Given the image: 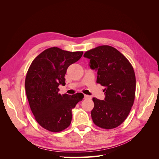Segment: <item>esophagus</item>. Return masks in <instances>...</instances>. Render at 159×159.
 Listing matches in <instances>:
<instances>
[{"instance_id": "obj_1", "label": "esophagus", "mask_w": 159, "mask_h": 159, "mask_svg": "<svg viewBox=\"0 0 159 159\" xmlns=\"http://www.w3.org/2000/svg\"><path fill=\"white\" fill-rule=\"evenodd\" d=\"M84 98L85 99H91V96H89L88 95H84Z\"/></svg>"}]
</instances>
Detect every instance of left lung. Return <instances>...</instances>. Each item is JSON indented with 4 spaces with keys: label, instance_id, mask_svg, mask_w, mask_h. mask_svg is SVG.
I'll list each match as a JSON object with an SVG mask.
<instances>
[{
    "label": "left lung",
    "instance_id": "left-lung-1",
    "mask_svg": "<svg viewBox=\"0 0 159 159\" xmlns=\"http://www.w3.org/2000/svg\"><path fill=\"white\" fill-rule=\"evenodd\" d=\"M90 68L98 71L97 83L105 86L104 100L93 98L91 115L96 125L111 129L120 125L133 105L135 75L131 64L121 52L110 46H101L86 52Z\"/></svg>",
    "mask_w": 159,
    "mask_h": 159
}]
</instances>
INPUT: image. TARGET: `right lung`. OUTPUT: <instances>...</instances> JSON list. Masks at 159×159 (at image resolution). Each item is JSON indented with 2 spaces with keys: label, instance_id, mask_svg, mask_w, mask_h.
Returning a JSON list of instances; mask_svg holds the SVG:
<instances>
[{
  "label": "right lung",
  "instance_id": "obj_1",
  "mask_svg": "<svg viewBox=\"0 0 159 159\" xmlns=\"http://www.w3.org/2000/svg\"><path fill=\"white\" fill-rule=\"evenodd\" d=\"M82 54L83 52L50 48L38 55L28 70L25 89L31 111L40 125L50 131L60 132L68 127L72 109L84 97L81 93H58V86L66 84L67 69Z\"/></svg>",
  "mask_w": 159,
  "mask_h": 159
}]
</instances>
